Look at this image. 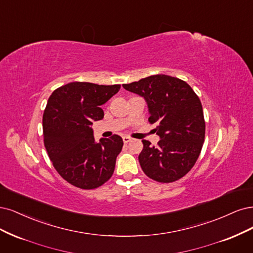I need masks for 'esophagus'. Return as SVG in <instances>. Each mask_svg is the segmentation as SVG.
<instances>
[{
  "mask_svg": "<svg viewBox=\"0 0 253 253\" xmlns=\"http://www.w3.org/2000/svg\"><path fill=\"white\" fill-rule=\"evenodd\" d=\"M123 141H124V143L125 144H127V143H129L130 141H131V137H129V136H123Z\"/></svg>",
  "mask_w": 253,
  "mask_h": 253,
  "instance_id": "esophagus-1",
  "label": "esophagus"
}]
</instances>
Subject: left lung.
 I'll return each mask as SVG.
<instances>
[{"mask_svg": "<svg viewBox=\"0 0 253 253\" xmlns=\"http://www.w3.org/2000/svg\"><path fill=\"white\" fill-rule=\"evenodd\" d=\"M128 91L144 96L150 124L160 135L158 146L143 140L138 162L144 173L159 183H172L189 172L197 162L204 140L205 120L202 103L185 81L154 75L123 84Z\"/></svg>", "mask_w": 253, "mask_h": 253, "instance_id": "1", "label": "left lung"}]
</instances>
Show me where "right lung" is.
<instances>
[{
    "mask_svg": "<svg viewBox=\"0 0 253 253\" xmlns=\"http://www.w3.org/2000/svg\"><path fill=\"white\" fill-rule=\"evenodd\" d=\"M121 85L72 82L56 88L43 115L44 145L58 173L81 189H94L112 176L123 147L118 134L95 143L91 125L104 118L100 107Z\"/></svg>",
    "mask_w": 253,
    "mask_h": 253,
    "instance_id": "1",
    "label": "right lung"
}]
</instances>
